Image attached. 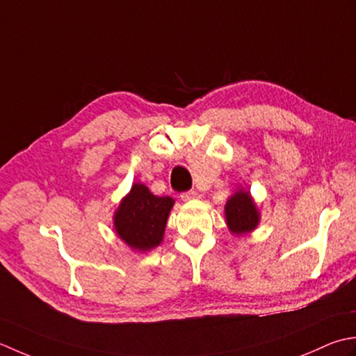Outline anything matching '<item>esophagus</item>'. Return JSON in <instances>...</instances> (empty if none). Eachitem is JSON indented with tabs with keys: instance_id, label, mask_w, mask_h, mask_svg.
<instances>
[{
	"instance_id": "obj_1",
	"label": "esophagus",
	"mask_w": 356,
	"mask_h": 356,
	"mask_svg": "<svg viewBox=\"0 0 356 356\" xmlns=\"http://www.w3.org/2000/svg\"><path fill=\"white\" fill-rule=\"evenodd\" d=\"M195 198H198V193L195 191H188V192L181 193V200H183V201H191V200H195Z\"/></svg>"
}]
</instances>
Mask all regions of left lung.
<instances>
[{"mask_svg":"<svg viewBox=\"0 0 356 356\" xmlns=\"http://www.w3.org/2000/svg\"><path fill=\"white\" fill-rule=\"evenodd\" d=\"M227 227L235 235H245L255 230L259 224V212L248 191H238L227 200L226 207Z\"/></svg>","mask_w":356,"mask_h":356,"instance_id":"1","label":"left lung"}]
</instances>
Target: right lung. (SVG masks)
Masks as SVG:
<instances>
[{
    "mask_svg": "<svg viewBox=\"0 0 356 356\" xmlns=\"http://www.w3.org/2000/svg\"><path fill=\"white\" fill-rule=\"evenodd\" d=\"M173 202L170 197H155L146 186L135 183L113 215L115 230L130 249H154L163 241Z\"/></svg>",
    "mask_w": 356,
    "mask_h": 356,
    "instance_id": "obj_1",
    "label": "right lung"
}]
</instances>
